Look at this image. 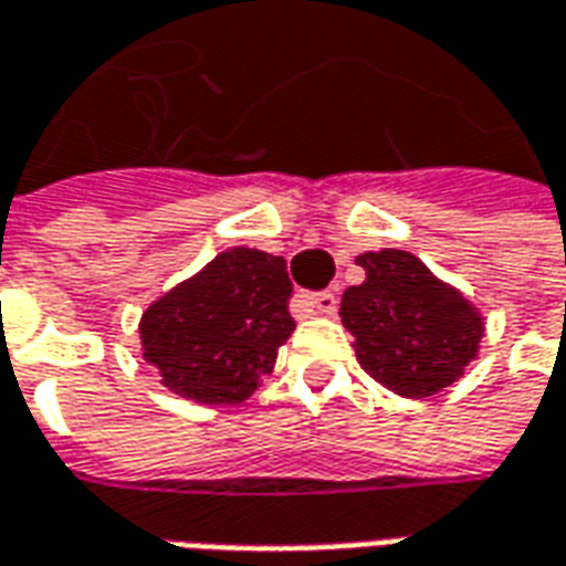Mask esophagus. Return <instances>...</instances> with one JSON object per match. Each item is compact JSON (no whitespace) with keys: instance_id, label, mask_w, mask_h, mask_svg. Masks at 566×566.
Here are the masks:
<instances>
[{"instance_id":"34e87169","label":"esophagus","mask_w":566,"mask_h":566,"mask_svg":"<svg viewBox=\"0 0 566 566\" xmlns=\"http://www.w3.org/2000/svg\"><path fill=\"white\" fill-rule=\"evenodd\" d=\"M303 310L310 312H322V315H334L337 312V294H331V291H318V294H300L296 300Z\"/></svg>"}]
</instances>
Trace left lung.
<instances>
[{
  "label": "left lung",
  "instance_id": "obj_1",
  "mask_svg": "<svg viewBox=\"0 0 566 566\" xmlns=\"http://www.w3.org/2000/svg\"><path fill=\"white\" fill-rule=\"evenodd\" d=\"M355 263L365 282L346 287L339 318L355 337L358 365L405 398L453 386L484 334L475 306L407 251L382 248Z\"/></svg>",
  "mask_w": 566,
  "mask_h": 566
}]
</instances>
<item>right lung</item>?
<instances>
[{
	"label": "right lung",
	"mask_w": 566,
	"mask_h": 566,
	"mask_svg": "<svg viewBox=\"0 0 566 566\" xmlns=\"http://www.w3.org/2000/svg\"><path fill=\"white\" fill-rule=\"evenodd\" d=\"M291 294L282 256L229 248L144 312V358L180 398L239 405L294 334Z\"/></svg>",
	"instance_id": "1"
}]
</instances>
